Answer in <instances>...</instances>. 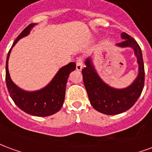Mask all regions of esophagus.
Listing matches in <instances>:
<instances>
[{
  "label": "esophagus",
  "instance_id": "esophagus-1",
  "mask_svg": "<svg viewBox=\"0 0 152 152\" xmlns=\"http://www.w3.org/2000/svg\"><path fill=\"white\" fill-rule=\"evenodd\" d=\"M83 68V63H82V59L79 58H77L76 60V70L77 71H81Z\"/></svg>",
  "mask_w": 152,
  "mask_h": 152
}]
</instances>
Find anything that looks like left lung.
Segmentation results:
<instances>
[{"label":"left lung","mask_w":152,"mask_h":152,"mask_svg":"<svg viewBox=\"0 0 152 152\" xmlns=\"http://www.w3.org/2000/svg\"><path fill=\"white\" fill-rule=\"evenodd\" d=\"M121 37L124 40L116 44V46L132 48L138 64L137 76L130 86L124 89H116L108 86L97 72L91 57L86 60V66L82 70L83 80L90 104L96 111L106 115H116L126 112L137 102L144 87L145 72L140 46L127 33L122 32Z\"/></svg>","instance_id":"8db88e82"}]
</instances>
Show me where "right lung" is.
Returning <instances> with one entry per match:
<instances>
[{
  "label": "right lung",
  "instance_id": "obj_1",
  "mask_svg": "<svg viewBox=\"0 0 152 152\" xmlns=\"http://www.w3.org/2000/svg\"><path fill=\"white\" fill-rule=\"evenodd\" d=\"M37 23H31L16 38L10 50L5 65V81L9 94L22 111L35 116H49L59 111L63 107L67 79L70 73L76 69V63H70L61 67L46 86L35 91H27L16 86L9 73L8 62L11 50L22 38L29 35Z\"/></svg>",
  "mask_w": 152,
  "mask_h": 152
}]
</instances>
